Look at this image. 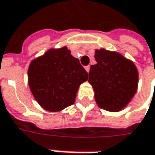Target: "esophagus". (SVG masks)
I'll return each mask as SVG.
<instances>
[{
  "label": "esophagus",
  "instance_id": "34e87169",
  "mask_svg": "<svg viewBox=\"0 0 155 155\" xmlns=\"http://www.w3.org/2000/svg\"><path fill=\"white\" fill-rule=\"evenodd\" d=\"M85 69H86V71L88 73L90 71V66H86V67H85Z\"/></svg>",
  "mask_w": 155,
  "mask_h": 155
}]
</instances>
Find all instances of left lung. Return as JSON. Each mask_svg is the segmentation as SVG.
<instances>
[{"instance_id":"left-lung-1","label":"left lung","mask_w":155,"mask_h":155,"mask_svg":"<svg viewBox=\"0 0 155 155\" xmlns=\"http://www.w3.org/2000/svg\"><path fill=\"white\" fill-rule=\"evenodd\" d=\"M88 81L93 86L95 101L100 108L119 111L130 102L138 86L136 65L121 54L104 49L95 51Z\"/></svg>"}]
</instances>
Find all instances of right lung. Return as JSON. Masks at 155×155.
I'll return each instance as SVG.
<instances>
[{"instance_id":"obj_1","label":"right lung","mask_w":155,"mask_h":155,"mask_svg":"<svg viewBox=\"0 0 155 155\" xmlns=\"http://www.w3.org/2000/svg\"><path fill=\"white\" fill-rule=\"evenodd\" d=\"M87 79V72L66 46L46 51L31 61L28 68L33 97L42 108L53 112L72 105L80 85Z\"/></svg>"}]
</instances>
